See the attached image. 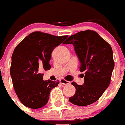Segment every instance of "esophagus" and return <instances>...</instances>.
<instances>
[{"mask_svg":"<svg viewBox=\"0 0 125 125\" xmlns=\"http://www.w3.org/2000/svg\"><path fill=\"white\" fill-rule=\"evenodd\" d=\"M60 83L62 84H64V85H67V84H70V82L66 81V80L64 79H61L60 80Z\"/></svg>","mask_w":125,"mask_h":125,"instance_id":"1","label":"esophagus"}]
</instances>
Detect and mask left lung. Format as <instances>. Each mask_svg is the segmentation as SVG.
<instances>
[{
  "label": "left lung",
  "mask_w": 125,
  "mask_h": 125,
  "mask_svg": "<svg viewBox=\"0 0 125 125\" xmlns=\"http://www.w3.org/2000/svg\"><path fill=\"white\" fill-rule=\"evenodd\" d=\"M64 44L74 45L80 62V71L85 73L83 85L72 82L76 92L69 101L78 106L94 104L110 84L115 66L112 48L97 32L89 30L70 35Z\"/></svg>",
  "instance_id": "8db88e82"
}]
</instances>
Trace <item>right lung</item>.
Returning <instances> with one entry per match:
<instances>
[{
  "mask_svg": "<svg viewBox=\"0 0 125 125\" xmlns=\"http://www.w3.org/2000/svg\"><path fill=\"white\" fill-rule=\"evenodd\" d=\"M67 37L35 31L15 48L10 76L17 96L27 107L36 109L45 105L51 90L59 84V80H43L41 72L50 69L51 52Z\"/></svg>",
  "mask_w": 125,
  "mask_h": 125,
  "instance_id": "add662e5",
  "label": "right lung"
}]
</instances>
